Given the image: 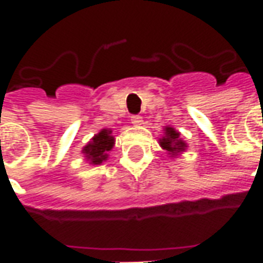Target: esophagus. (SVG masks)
Masks as SVG:
<instances>
[{
  "instance_id": "1",
  "label": "esophagus",
  "mask_w": 263,
  "mask_h": 263,
  "mask_svg": "<svg viewBox=\"0 0 263 263\" xmlns=\"http://www.w3.org/2000/svg\"><path fill=\"white\" fill-rule=\"evenodd\" d=\"M131 122L135 126L142 125V122H143L142 117H141V115H134V117H131Z\"/></svg>"
}]
</instances>
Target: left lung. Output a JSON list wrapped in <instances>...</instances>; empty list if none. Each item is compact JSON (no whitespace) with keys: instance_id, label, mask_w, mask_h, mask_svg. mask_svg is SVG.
Wrapping results in <instances>:
<instances>
[{"instance_id":"left-lung-1","label":"left lung","mask_w":263,"mask_h":263,"mask_svg":"<svg viewBox=\"0 0 263 263\" xmlns=\"http://www.w3.org/2000/svg\"><path fill=\"white\" fill-rule=\"evenodd\" d=\"M159 145L160 148L165 149L166 154L171 158H177L187 149V142L183 141L180 138V132L176 131L173 126L163 128V135L159 138Z\"/></svg>"}]
</instances>
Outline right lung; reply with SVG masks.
I'll return each instance as SVG.
<instances>
[{"mask_svg":"<svg viewBox=\"0 0 263 263\" xmlns=\"http://www.w3.org/2000/svg\"><path fill=\"white\" fill-rule=\"evenodd\" d=\"M115 145V138L109 128H103L87 142L84 148L81 149V154L84 155V159L90 165H101L108 159L109 152Z\"/></svg>","mask_w":263,"mask_h":263,"instance_id":"add662e5","label":"right lung"}]
</instances>
